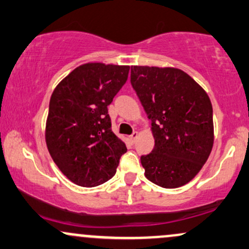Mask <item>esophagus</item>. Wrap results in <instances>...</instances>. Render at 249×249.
I'll return each instance as SVG.
<instances>
[{
    "instance_id": "obj_1",
    "label": "esophagus",
    "mask_w": 249,
    "mask_h": 249,
    "mask_svg": "<svg viewBox=\"0 0 249 249\" xmlns=\"http://www.w3.org/2000/svg\"><path fill=\"white\" fill-rule=\"evenodd\" d=\"M138 138V132H133L132 134L130 136V141L131 142H136V139Z\"/></svg>"
}]
</instances>
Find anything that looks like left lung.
Segmentation results:
<instances>
[{
    "instance_id": "obj_1",
    "label": "left lung",
    "mask_w": 249,
    "mask_h": 249,
    "mask_svg": "<svg viewBox=\"0 0 249 249\" xmlns=\"http://www.w3.org/2000/svg\"><path fill=\"white\" fill-rule=\"evenodd\" d=\"M131 84L154 137L152 152L141 157L145 177L164 188L187 184L213 147L210 97L192 77L176 68L131 67Z\"/></svg>"
}]
</instances>
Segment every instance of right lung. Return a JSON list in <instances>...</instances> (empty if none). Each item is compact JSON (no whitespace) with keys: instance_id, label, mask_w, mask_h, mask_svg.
<instances>
[{"instance_id":"obj_1","label":"right lung","mask_w":249,"mask_h":249,"mask_svg":"<svg viewBox=\"0 0 249 249\" xmlns=\"http://www.w3.org/2000/svg\"><path fill=\"white\" fill-rule=\"evenodd\" d=\"M127 65L87 63L65 77L50 98L48 150L62 173L83 187L116 174L126 146L111 128L107 107L127 81Z\"/></svg>"}]
</instances>
